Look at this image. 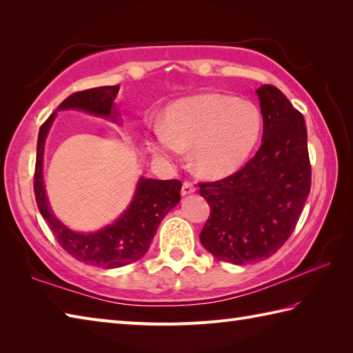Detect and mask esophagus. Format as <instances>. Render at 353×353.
I'll use <instances>...</instances> for the list:
<instances>
[{"instance_id": "34e87169", "label": "esophagus", "mask_w": 353, "mask_h": 353, "mask_svg": "<svg viewBox=\"0 0 353 353\" xmlns=\"http://www.w3.org/2000/svg\"><path fill=\"white\" fill-rule=\"evenodd\" d=\"M194 191H196V186H194V183L190 181H183L182 190H181L182 196H188V194H192Z\"/></svg>"}]
</instances>
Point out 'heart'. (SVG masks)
Instances as JSON below:
<instances>
[{"label":"heart","mask_w":353,"mask_h":353,"mask_svg":"<svg viewBox=\"0 0 353 353\" xmlns=\"http://www.w3.org/2000/svg\"><path fill=\"white\" fill-rule=\"evenodd\" d=\"M262 129L254 103L206 92L171 103L162 127L154 130L153 150L167 159L191 148V163L199 174L221 179L235 172L253 152Z\"/></svg>","instance_id":"b5f03b06"}]
</instances>
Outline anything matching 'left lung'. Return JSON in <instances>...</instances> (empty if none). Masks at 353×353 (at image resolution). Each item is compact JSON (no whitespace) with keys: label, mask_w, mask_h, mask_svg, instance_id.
I'll use <instances>...</instances> for the list:
<instances>
[{"label":"left lung","mask_w":353,"mask_h":353,"mask_svg":"<svg viewBox=\"0 0 353 353\" xmlns=\"http://www.w3.org/2000/svg\"><path fill=\"white\" fill-rule=\"evenodd\" d=\"M262 144L241 170L199 183L211 206L200 241L219 261L243 265L274 254L294 230L311 190L303 115L279 89H256Z\"/></svg>","instance_id":"obj_1"}]
</instances>
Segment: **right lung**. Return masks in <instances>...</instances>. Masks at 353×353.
Segmentation results:
<instances>
[{
	"instance_id": "1",
	"label": "right lung",
	"mask_w": 353,
	"mask_h": 353,
	"mask_svg": "<svg viewBox=\"0 0 353 353\" xmlns=\"http://www.w3.org/2000/svg\"><path fill=\"white\" fill-rule=\"evenodd\" d=\"M118 91L119 85L86 89L70 95L61 103L57 110L80 109L89 114L115 119L114 101ZM54 118L56 112L41 125L37 137L33 186L36 203L43 220L47 221L65 252L80 262L101 268H118L138 261L148 250L163 216L181 201L182 183L179 181H154L141 177L130 206L114 224L91 234H79L68 229L51 212L43 188L42 162L45 139Z\"/></svg>"
}]
</instances>
